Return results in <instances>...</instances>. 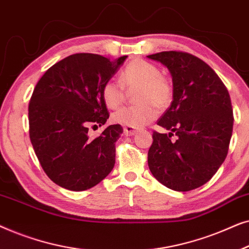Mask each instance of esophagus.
I'll return each instance as SVG.
<instances>
[{"instance_id": "34e87169", "label": "esophagus", "mask_w": 249, "mask_h": 249, "mask_svg": "<svg viewBox=\"0 0 249 249\" xmlns=\"http://www.w3.org/2000/svg\"><path fill=\"white\" fill-rule=\"evenodd\" d=\"M138 130L136 128H132V127H124V132L127 136H132V135H135L136 132H137Z\"/></svg>"}]
</instances>
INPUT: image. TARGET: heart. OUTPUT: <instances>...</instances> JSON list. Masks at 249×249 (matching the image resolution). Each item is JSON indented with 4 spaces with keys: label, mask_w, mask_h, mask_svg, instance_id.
<instances>
[{
    "label": "heart",
    "mask_w": 249,
    "mask_h": 249,
    "mask_svg": "<svg viewBox=\"0 0 249 249\" xmlns=\"http://www.w3.org/2000/svg\"><path fill=\"white\" fill-rule=\"evenodd\" d=\"M120 83L107 80L102 87V98L108 108H118L124 101V89H139L136 102L139 105L125 107L112 115L114 124L125 127L139 128L147 124L156 117V108L163 110L171 103L173 86L161 76L160 69L154 64L142 59H134L124 68L120 74Z\"/></svg>",
    "instance_id": "1"
}]
</instances>
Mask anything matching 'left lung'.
Returning a JSON list of instances; mask_svg holds the SVG:
<instances>
[{"label": "left lung", "mask_w": 249, "mask_h": 249, "mask_svg": "<svg viewBox=\"0 0 249 249\" xmlns=\"http://www.w3.org/2000/svg\"><path fill=\"white\" fill-rule=\"evenodd\" d=\"M148 57L164 64L173 81V101L158 121L171 132L153 131L149 170L168 188L189 192L209 181L227 158L233 127L229 91L193 54L165 51Z\"/></svg>", "instance_id": "left-lung-1"}]
</instances>
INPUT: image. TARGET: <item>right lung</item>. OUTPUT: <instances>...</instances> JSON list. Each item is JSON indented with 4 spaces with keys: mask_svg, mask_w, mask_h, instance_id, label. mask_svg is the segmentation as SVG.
Instances as JSON below:
<instances>
[{
    "mask_svg": "<svg viewBox=\"0 0 249 249\" xmlns=\"http://www.w3.org/2000/svg\"><path fill=\"white\" fill-rule=\"evenodd\" d=\"M125 57L111 61L93 53L72 54L47 69L34 88L30 142L44 172L62 188L89 189L113 169L115 142L124 129L111 124L94 138L88 130L110 117L102 87Z\"/></svg>",
    "mask_w": 249,
    "mask_h": 249,
    "instance_id": "1",
    "label": "right lung"
}]
</instances>
